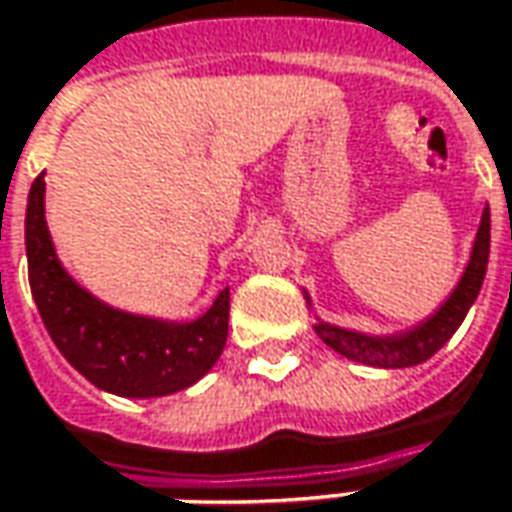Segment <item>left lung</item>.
Listing matches in <instances>:
<instances>
[{
	"mask_svg": "<svg viewBox=\"0 0 512 512\" xmlns=\"http://www.w3.org/2000/svg\"><path fill=\"white\" fill-rule=\"evenodd\" d=\"M488 256H490V211L485 208L482 222H479V231L473 239L471 262L465 267L462 279L456 284V290L451 296L445 298L440 310L434 312L428 321L417 324L414 329H406L400 335H386V338H377V335H363V332H352V329L332 327L318 321L315 332L318 338L341 352L344 358L360 360L366 366H380V369H406V366H417L431 355H437L442 346L451 341L459 324L465 321V315L471 310V304L482 290V281H485V270H488ZM310 301V296H307Z\"/></svg>",
	"mask_w": 512,
	"mask_h": 512,
	"instance_id": "left-lung-1",
	"label": "left lung"
}]
</instances>
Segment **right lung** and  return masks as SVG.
Returning <instances> with one entry per match:
<instances>
[{
	"label": "right lung",
	"mask_w": 512,
	"mask_h": 512,
	"mask_svg": "<svg viewBox=\"0 0 512 512\" xmlns=\"http://www.w3.org/2000/svg\"><path fill=\"white\" fill-rule=\"evenodd\" d=\"M27 276L41 321L58 352L104 392L163 397L211 372L225 341L231 290L225 287L197 321H160L115 310L78 287L61 267L44 219V174L27 194Z\"/></svg>",
	"instance_id": "right-lung-1"
}]
</instances>
